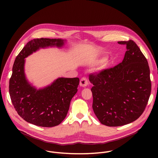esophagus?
<instances>
[{"label": "esophagus", "mask_w": 158, "mask_h": 158, "mask_svg": "<svg viewBox=\"0 0 158 158\" xmlns=\"http://www.w3.org/2000/svg\"><path fill=\"white\" fill-rule=\"evenodd\" d=\"M88 81L85 77H82L80 81V86L85 87L88 85Z\"/></svg>", "instance_id": "1"}]
</instances>
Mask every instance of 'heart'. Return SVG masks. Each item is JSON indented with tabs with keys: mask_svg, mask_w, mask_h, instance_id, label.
Here are the masks:
<instances>
[{
	"mask_svg": "<svg viewBox=\"0 0 158 158\" xmlns=\"http://www.w3.org/2000/svg\"><path fill=\"white\" fill-rule=\"evenodd\" d=\"M104 60V59H100V60H97V61H96L94 63L95 64H98V63H101V62H103ZM108 63L107 62H104L102 65V69H106V68H107V67H108Z\"/></svg>",
	"mask_w": 158,
	"mask_h": 158,
	"instance_id": "b5f03b06",
	"label": "heart"
}]
</instances>
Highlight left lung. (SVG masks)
I'll return each instance as SVG.
<instances>
[{"instance_id": "1", "label": "left lung", "mask_w": 158, "mask_h": 158, "mask_svg": "<svg viewBox=\"0 0 158 158\" xmlns=\"http://www.w3.org/2000/svg\"><path fill=\"white\" fill-rule=\"evenodd\" d=\"M126 46L122 62L90 74L93 109L100 123L121 126L138 119L148 104L151 91L148 62L133 40L119 41Z\"/></svg>"}]
</instances>
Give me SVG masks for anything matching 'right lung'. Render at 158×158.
<instances>
[{"mask_svg": "<svg viewBox=\"0 0 158 158\" xmlns=\"http://www.w3.org/2000/svg\"><path fill=\"white\" fill-rule=\"evenodd\" d=\"M65 42L60 39H33L27 42L14 61L9 81L10 99L18 114L35 126L49 127L62 123L77 91L79 79L59 77L51 84L37 89L26 77L25 58L40 48H62Z\"/></svg>", "mask_w": 158, "mask_h": 158, "instance_id": "add662e5", "label": "right lung"}]
</instances>
